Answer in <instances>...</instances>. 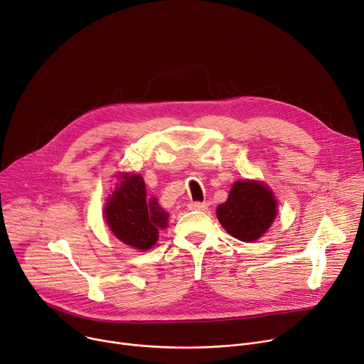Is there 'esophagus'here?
<instances>
[{
    "mask_svg": "<svg viewBox=\"0 0 364 364\" xmlns=\"http://www.w3.org/2000/svg\"><path fill=\"white\" fill-rule=\"evenodd\" d=\"M207 207H208V204L207 203H200V201H192V203H189L188 204V208L189 210H200V211H204V210H207Z\"/></svg>",
    "mask_w": 364,
    "mask_h": 364,
    "instance_id": "1",
    "label": "esophagus"
}]
</instances>
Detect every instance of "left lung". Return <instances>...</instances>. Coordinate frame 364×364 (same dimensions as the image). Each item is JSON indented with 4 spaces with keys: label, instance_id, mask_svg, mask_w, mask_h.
Segmentation results:
<instances>
[{
    "label": "left lung",
    "instance_id": "8db88e82",
    "mask_svg": "<svg viewBox=\"0 0 364 364\" xmlns=\"http://www.w3.org/2000/svg\"><path fill=\"white\" fill-rule=\"evenodd\" d=\"M276 218V200L272 191L257 181L233 183L226 203L218 207L220 225L240 241H255Z\"/></svg>",
    "mask_w": 364,
    "mask_h": 364
}]
</instances>
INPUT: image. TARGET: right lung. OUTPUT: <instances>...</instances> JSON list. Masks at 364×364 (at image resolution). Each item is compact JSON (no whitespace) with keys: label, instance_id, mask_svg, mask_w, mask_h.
<instances>
[{"label":"right lung","instance_id":"right-lung-1","mask_svg":"<svg viewBox=\"0 0 364 364\" xmlns=\"http://www.w3.org/2000/svg\"><path fill=\"white\" fill-rule=\"evenodd\" d=\"M104 208V218L116 237L136 250H149L159 230L167 226L168 215L157 200L146 194L142 176L122 175Z\"/></svg>","mask_w":364,"mask_h":364}]
</instances>
